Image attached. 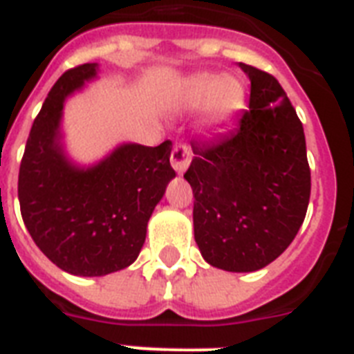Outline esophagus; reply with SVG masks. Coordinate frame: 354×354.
<instances>
[{"mask_svg": "<svg viewBox=\"0 0 354 354\" xmlns=\"http://www.w3.org/2000/svg\"><path fill=\"white\" fill-rule=\"evenodd\" d=\"M189 160H192V151L186 145H175L174 150H171L170 162L174 166V170L177 174H184L186 168L189 166Z\"/></svg>", "mask_w": 354, "mask_h": 354, "instance_id": "34e87169", "label": "esophagus"}]
</instances>
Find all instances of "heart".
I'll use <instances>...</instances> for the list:
<instances>
[{
    "label": "heart",
    "mask_w": 354,
    "mask_h": 354,
    "mask_svg": "<svg viewBox=\"0 0 354 354\" xmlns=\"http://www.w3.org/2000/svg\"><path fill=\"white\" fill-rule=\"evenodd\" d=\"M244 84L233 75L194 74L180 79L168 93L170 106L177 112H194L204 106L203 124L218 131L232 121L244 104Z\"/></svg>",
    "instance_id": "1"
}]
</instances>
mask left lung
<instances>
[{
    "instance_id": "1",
    "label": "left lung",
    "mask_w": 354,
    "mask_h": 354,
    "mask_svg": "<svg viewBox=\"0 0 354 354\" xmlns=\"http://www.w3.org/2000/svg\"><path fill=\"white\" fill-rule=\"evenodd\" d=\"M251 81L239 127L192 145L195 242L204 261L233 273L262 270L286 251L308 212L311 171L299 115L275 77L239 63Z\"/></svg>"
}]
</instances>
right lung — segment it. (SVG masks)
Listing matches in <instances>:
<instances>
[{
    "label": "right lung",
    "instance_id": "obj_1",
    "mask_svg": "<svg viewBox=\"0 0 354 354\" xmlns=\"http://www.w3.org/2000/svg\"><path fill=\"white\" fill-rule=\"evenodd\" d=\"M95 77L97 63H84L55 81L32 124L17 180L23 223L36 246L77 277H103L136 261L175 177L170 141L156 148L124 142L88 168L66 157L65 99Z\"/></svg>",
    "mask_w": 354,
    "mask_h": 354
}]
</instances>
